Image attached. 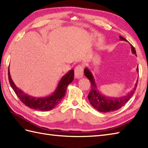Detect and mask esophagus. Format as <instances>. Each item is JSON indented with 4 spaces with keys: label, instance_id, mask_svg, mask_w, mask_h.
Listing matches in <instances>:
<instances>
[{
    "label": "esophagus",
    "instance_id": "34e87169",
    "mask_svg": "<svg viewBox=\"0 0 148 148\" xmlns=\"http://www.w3.org/2000/svg\"><path fill=\"white\" fill-rule=\"evenodd\" d=\"M74 76L77 79L83 77V65H79L74 69Z\"/></svg>",
    "mask_w": 148,
    "mask_h": 148
}]
</instances>
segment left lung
Here are the masks:
<instances>
[{
  "label": "left lung",
  "instance_id": "left-lung-1",
  "mask_svg": "<svg viewBox=\"0 0 148 148\" xmlns=\"http://www.w3.org/2000/svg\"><path fill=\"white\" fill-rule=\"evenodd\" d=\"M119 39L121 40L127 41V39H125L124 37L119 36ZM132 52L133 54L136 55V49L134 48V46L130 45ZM137 71L139 72V67H137ZM84 73L86 77L88 79L91 83V88L90 92L88 95V98L90 101V104L92 105L94 109H95L97 111L102 112H108L116 111L122 108L125 103H126L134 95V93L136 90L137 86V81L135 84V86L132 90H131L130 93H128L127 95L119 97H111L102 95L100 93V91L98 90L97 84L95 83V79L92 73V72L90 71V69L85 68L84 70Z\"/></svg>",
  "mask_w": 148,
  "mask_h": 148
}]
</instances>
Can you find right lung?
Masks as SVG:
<instances>
[{"label": "right lung", "instance_id": "1", "mask_svg": "<svg viewBox=\"0 0 148 148\" xmlns=\"http://www.w3.org/2000/svg\"><path fill=\"white\" fill-rule=\"evenodd\" d=\"M74 72L72 69V70L69 71L68 73L65 74L62 77L55 92L51 95L45 97H35L25 93L23 91L19 89L15 85L11 79L10 72H9V67L8 69L9 83L18 98L25 105L28 106L30 109H34L37 111H50V110L54 109L61 102L63 97L65 96L67 86L74 80Z\"/></svg>", "mask_w": 148, "mask_h": 148}]
</instances>
